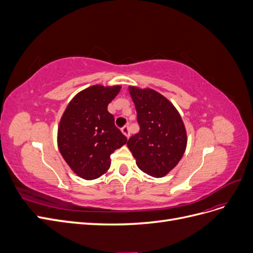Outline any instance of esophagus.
Here are the masks:
<instances>
[{
  "label": "esophagus",
  "instance_id": "esophagus-1",
  "mask_svg": "<svg viewBox=\"0 0 253 253\" xmlns=\"http://www.w3.org/2000/svg\"><path fill=\"white\" fill-rule=\"evenodd\" d=\"M121 133L124 134V135L126 137V138H128V137H129V131H128V126H126L122 127V128H121Z\"/></svg>",
  "mask_w": 253,
  "mask_h": 253
}]
</instances>
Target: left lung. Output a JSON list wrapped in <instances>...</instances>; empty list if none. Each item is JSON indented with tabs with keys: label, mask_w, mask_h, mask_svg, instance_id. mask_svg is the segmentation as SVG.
I'll return each mask as SVG.
<instances>
[{
	"label": "left lung",
	"mask_w": 253,
	"mask_h": 253,
	"mask_svg": "<svg viewBox=\"0 0 253 253\" xmlns=\"http://www.w3.org/2000/svg\"><path fill=\"white\" fill-rule=\"evenodd\" d=\"M140 131L127 141L139 169L164 177L177 166L187 148V131L180 114L164 95L152 88L128 86Z\"/></svg>",
	"instance_id": "left-lung-1"
}]
</instances>
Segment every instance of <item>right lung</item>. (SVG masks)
Segmentation results:
<instances>
[{
  "label": "right lung",
  "instance_id": "right-lung-1",
  "mask_svg": "<svg viewBox=\"0 0 253 253\" xmlns=\"http://www.w3.org/2000/svg\"><path fill=\"white\" fill-rule=\"evenodd\" d=\"M120 88L101 84L86 87L74 96L60 119L59 151L72 171L83 179L93 180L108 173L111 154L127 141L108 112Z\"/></svg>",
  "mask_w": 253,
  "mask_h": 253
}]
</instances>
